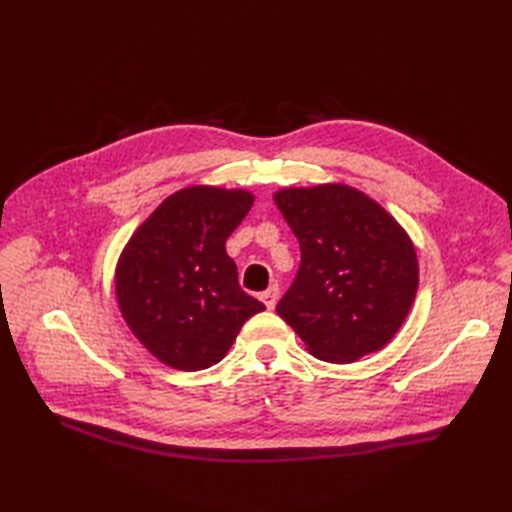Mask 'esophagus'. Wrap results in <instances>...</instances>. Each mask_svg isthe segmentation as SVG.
<instances>
[{
  "label": "esophagus",
  "instance_id": "esophagus-1",
  "mask_svg": "<svg viewBox=\"0 0 512 512\" xmlns=\"http://www.w3.org/2000/svg\"><path fill=\"white\" fill-rule=\"evenodd\" d=\"M277 299H279V288L277 286H270L268 290L262 292V301H264V306L268 310H273L277 306Z\"/></svg>",
  "mask_w": 512,
  "mask_h": 512
}]
</instances>
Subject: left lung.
I'll return each instance as SVG.
<instances>
[{
	"instance_id": "left-lung-1",
	"label": "left lung",
	"mask_w": 512,
	"mask_h": 512,
	"mask_svg": "<svg viewBox=\"0 0 512 512\" xmlns=\"http://www.w3.org/2000/svg\"><path fill=\"white\" fill-rule=\"evenodd\" d=\"M273 198L301 246L279 317L321 361L345 365L383 350L418 292V257L405 228L341 182L288 187Z\"/></svg>"
}]
</instances>
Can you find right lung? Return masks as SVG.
<instances>
[{"label":"right lung","mask_w":512,"mask_h":512,"mask_svg":"<svg viewBox=\"0 0 512 512\" xmlns=\"http://www.w3.org/2000/svg\"><path fill=\"white\" fill-rule=\"evenodd\" d=\"M255 195L209 184L171 193L129 237L116 264L127 328L160 363L198 372L220 363L242 325L266 310L239 288L226 239Z\"/></svg>","instance_id":"obj_1"}]
</instances>
